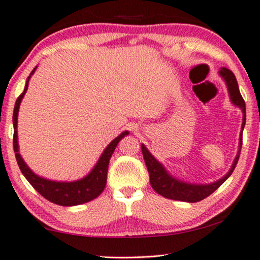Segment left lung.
<instances>
[{"label": "left lung", "mask_w": 260, "mask_h": 260, "mask_svg": "<svg viewBox=\"0 0 260 260\" xmlns=\"http://www.w3.org/2000/svg\"><path fill=\"white\" fill-rule=\"evenodd\" d=\"M218 75L222 77L224 81H225L231 103L234 104L235 106L241 108L243 113V122H242L241 135H239L238 152L234 160V164H232L229 172H228L222 179L212 182V183H208V184L189 183V182L176 179L175 176H173L172 174H169L168 170L165 168V166L162 165L161 162H158L156 158L153 156L152 153L147 149V147L142 143L141 150L143 154V158H145L147 169H148V173H149L150 185H152L154 190L156 191L158 195H162L164 197H166V199L183 201V202H189V203L200 202V201L204 200L205 197L211 195L216 189H218L224 182L229 179V176L231 175L232 172H234L236 165H237L239 154H241V149H242L243 129H244V126H245V120H246L245 102H244L241 92H239L237 79H236V77L234 73H232V71H230V70L226 68H222L218 71Z\"/></svg>", "instance_id": "1"}]
</instances>
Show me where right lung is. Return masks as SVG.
I'll use <instances>...</instances> for the list:
<instances>
[{"instance_id": "obj_1", "label": "right lung", "mask_w": 260, "mask_h": 260, "mask_svg": "<svg viewBox=\"0 0 260 260\" xmlns=\"http://www.w3.org/2000/svg\"><path fill=\"white\" fill-rule=\"evenodd\" d=\"M37 67L31 71L30 76L26 78V83L24 86V91L21 95L18 96L16 103H15L14 107V114H13V123H14V150H15V156H16L18 167L21 169V172L26 180L29 181V183L36 189V190L41 193L42 196L50 202L63 205V207H73V205H79L90 201L94 200L95 197H98L100 193L104 191V189L106 187V181H107V170H108V164H110V158L112 154L115 150V147L121 140L122 138H125V135H128L129 132L125 131L110 142L104 152L102 156L99 157V160L96 161L94 167L92 168L90 173L86 176H84L83 179L71 181V182H61V181H53L44 179L37 174H35L32 170L29 168V166L25 164L23 160L21 154H19V147H18V134H17V118H18V111L19 105L24 96L26 90H28L29 80L31 76L34 75L36 71Z\"/></svg>"}]
</instances>
